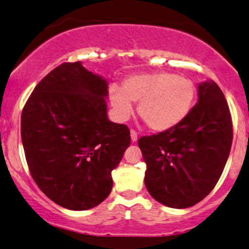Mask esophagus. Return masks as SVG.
<instances>
[{"label":"esophagus","mask_w":249,"mask_h":249,"mask_svg":"<svg viewBox=\"0 0 249 249\" xmlns=\"http://www.w3.org/2000/svg\"><path fill=\"white\" fill-rule=\"evenodd\" d=\"M130 132H131V141L137 142V139H138V133H137V131L133 130V128H132Z\"/></svg>","instance_id":"34e87169"}]
</instances>
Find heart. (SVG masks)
Masks as SVG:
<instances>
[{"label": "heart", "instance_id": "1", "mask_svg": "<svg viewBox=\"0 0 249 249\" xmlns=\"http://www.w3.org/2000/svg\"><path fill=\"white\" fill-rule=\"evenodd\" d=\"M194 96L196 87L191 79L166 71L132 75L123 88L112 85L108 91L119 118H128L133 112L132 102L139 103V116L154 131L178 125L191 111Z\"/></svg>", "mask_w": 249, "mask_h": 249}]
</instances>
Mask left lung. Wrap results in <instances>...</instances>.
<instances>
[{"mask_svg":"<svg viewBox=\"0 0 249 249\" xmlns=\"http://www.w3.org/2000/svg\"><path fill=\"white\" fill-rule=\"evenodd\" d=\"M198 91V103L178 125L138 141L148 193L172 208L191 207L211 193L232 146V117L222 91L214 82L201 83Z\"/></svg>","mask_w":249,"mask_h":249,"instance_id":"left-lung-1","label":"left lung"}]
</instances>
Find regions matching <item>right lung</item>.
Wrapping results in <instances>:
<instances>
[{
  "mask_svg": "<svg viewBox=\"0 0 249 249\" xmlns=\"http://www.w3.org/2000/svg\"><path fill=\"white\" fill-rule=\"evenodd\" d=\"M107 83L81 62L63 63L34 89L21 116L31 177L59 206L85 211L112 190L111 172L131 142L126 125L107 119Z\"/></svg>",
  "mask_w": 249,
  "mask_h": 249,
  "instance_id": "obj_1",
  "label": "right lung"
}]
</instances>
